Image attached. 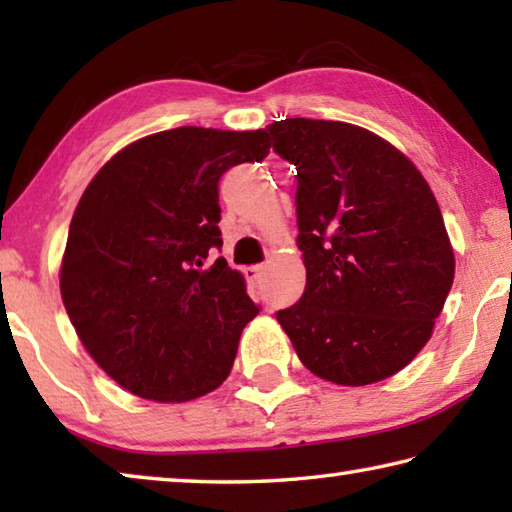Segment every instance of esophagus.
Instances as JSON below:
<instances>
[{
    "instance_id": "1",
    "label": "esophagus",
    "mask_w": 512,
    "mask_h": 512,
    "mask_svg": "<svg viewBox=\"0 0 512 512\" xmlns=\"http://www.w3.org/2000/svg\"><path fill=\"white\" fill-rule=\"evenodd\" d=\"M244 275H246V280H250V282H257V280H259V275H262V264L246 266V268H244Z\"/></svg>"
}]
</instances>
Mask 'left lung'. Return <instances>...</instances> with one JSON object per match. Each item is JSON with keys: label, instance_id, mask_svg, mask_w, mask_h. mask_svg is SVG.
<instances>
[{"label": "left lung", "instance_id": "left-lung-1", "mask_svg": "<svg viewBox=\"0 0 512 512\" xmlns=\"http://www.w3.org/2000/svg\"><path fill=\"white\" fill-rule=\"evenodd\" d=\"M298 171V248L307 284L277 311L300 361L366 386L402 370L431 339L454 282V253L427 180L395 146L345 121L266 126Z\"/></svg>", "mask_w": 512, "mask_h": 512}]
</instances>
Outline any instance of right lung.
I'll list each match as a JSON object with an SVG mask.
<instances>
[{
  "instance_id": "obj_1",
  "label": "right lung",
  "mask_w": 512,
  "mask_h": 512,
  "mask_svg": "<svg viewBox=\"0 0 512 512\" xmlns=\"http://www.w3.org/2000/svg\"><path fill=\"white\" fill-rule=\"evenodd\" d=\"M268 149L266 131L180 126L121 149L85 189L60 293L85 350L126 391L187 402L230 375L259 305L241 273L212 262L219 180Z\"/></svg>"
}]
</instances>
